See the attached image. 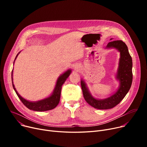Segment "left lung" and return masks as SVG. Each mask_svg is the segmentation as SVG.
<instances>
[{
    "label": "left lung",
    "instance_id": "left-lung-1",
    "mask_svg": "<svg viewBox=\"0 0 147 147\" xmlns=\"http://www.w3.org/2000/svg\"><path fill=\"white\" fill-rule=\"evenodd\" d=\"M107 48H116L120 52L119 67L117 74V79L120 83L118 90L109 98L105 99H96L90 95L84 81H81V87L85 101L90 106L99 110L110 109L119 104L127 94L132 85L133 79L132 59L125 43L122 40L112 41L107 44Z\"/></svg>",
    "mask_w": 147,
    "mask_h": 147
}]
</instances>
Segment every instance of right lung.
<instances>
[{"label":"right lung","mask_w":147,"mask_h":147,"mask_svg":"<svg viewBox=\"0 0 147 147\" xmlns=\"http://www.w3.org/2000/svg\"><path fill=\"white\" fill-rule=\"evenodd\" d=\"M16 58H15V59H16ZM12 71H12V86L14 90L16 92L17 96H18L21 102L23 103V104H24L27 108H28V109L36 111H45L55 109L59 102L62 86H63V84L64 83L65 81L71 73V70L68 69V71H67L65 73L63 74L59 77L57 82L55 88L54 89V91L51 96L37 102H30L22 98L19 95L16 89H15L12 81Z\"/></svg>","instance_id":"add662e5"}]
</instances>
